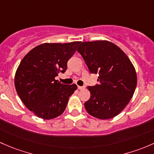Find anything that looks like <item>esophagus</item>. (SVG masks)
I'll list each match as a JSON object with an SVG mask.
<instances>
[{"label":"esophagus","mask_w":154,"mask_h":154,"mask_svg":"<svg viewBox=\"0 0 154 154\" xmlns=\"http://www.w3.org/2000/svg\"><path fill=\"white\" fill-rule=\"evenodd\" d=\"M85 88V87H82V86H78V89L79 90H83Z\"/></svg>","instance_id":"esophagus-1"}]
</instances>
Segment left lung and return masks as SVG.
I'll return each mask as SVG.
<instances>
[{
  "instance_id": "1",
  "label": "left lung",
  "mask_w": 154,
  "mask_h": 154,
  "mask_svg": "<svg viewBox=\"0 0 154 154\" xmlns=\"http://www.w3.org/2000/svg\"><path fill=\"white\" fill-rule=\"evenodd\" d=\"M90 73L99 74V84L88 86L90 98L85 103L89 114L109 119L123 110L137 84L135 68L121 49L107 41L81 42L77 48Z\"/></svg>"
}]
</instances>
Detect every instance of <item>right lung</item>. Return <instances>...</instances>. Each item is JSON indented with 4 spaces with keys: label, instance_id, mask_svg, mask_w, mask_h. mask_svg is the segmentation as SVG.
Wrapping results in <instances>:
<instances>
[{
    "label": "right lung",
    "instance_id": "obj_1",
    "mask_svg": "<svg viewBox=\"0 0 154 154\" xmlns=\"http://www.w3.org/2000/svg\"><path fill=\"white\" fill-rule=\"evenodd\" d=\"M79 44H42L30 50L20 61L15 73V89L25 106L37 116L51 119L65 110L77 85H64L55 78L65 72L67 61Z\"/></svg>",
    "mask_w": 154,
    "mask_h": 154
}]
</instances>
